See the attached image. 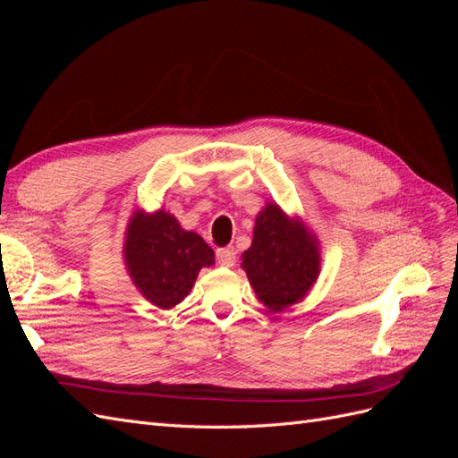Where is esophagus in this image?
<instances>
[{"mask_svg": "<svg viewBox=\"0 0 458 458\" xmlns=\"http://www.w3.org/2000/svg\"><path fill=\"white\" fill-rule=\"evenodd\" d=\"M234 258H237V252H234L233 246H224V248H217V250H216V259H217L219 266L231 267L234 263Z\"/></svg>", "mask_w": 458, "mask_h": 458, "instance_id": "34e87169", "label": "esophagus"}]
</instances>
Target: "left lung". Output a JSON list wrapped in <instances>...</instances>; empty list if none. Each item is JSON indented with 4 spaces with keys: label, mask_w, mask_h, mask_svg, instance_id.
<instances>
[{
    "label": "left lung",
    "mask_w": 458,
    "mask_h": 458,
    "mask_svg": "<svg viewBox=\"0 0 458 458\" xmlns=\"http://www.w3.org/2000/svg\"><path fill=\"white\" fill-rule=\"evenodd\" d=\"M242 269L263 306L269 313H279L306 298L317 281L321 271L318 242L301 221L269 202L256 217Z\"/></svg>",
    "instance_id": "left-lung-1"
}]
</instances>
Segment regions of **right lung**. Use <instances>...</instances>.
Listing matches in <instances>:
<instances>
[{
    "label": "right lung",
    "mask_w": 458,
    "mask_h": 458,
    "mask_svg": "<svg viewBox=\"0 0 458 458\" xmlns=\"http://www.w3.org/2000/svg\"><path fill=\"white\" fill-rule=\"evenodd\" d=\"M123 259L133 284L162 310L183 301L202 267L214 266V250L200 234L185 231L164 210H137L123 241Z\"/></svg>",
    "instance_id": "add662e5"
}]
</instances>
